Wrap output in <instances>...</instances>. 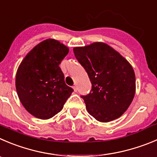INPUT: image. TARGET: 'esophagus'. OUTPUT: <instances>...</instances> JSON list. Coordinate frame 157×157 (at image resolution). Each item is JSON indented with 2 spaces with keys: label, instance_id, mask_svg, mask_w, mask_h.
<instances>
[{
  "label": "esophagus",
  "instance_id": "esophagus-1",
  "mask_svg": "<svg viewBox=\"0 0 157 157\" xmlns=\"http://www.w3.org/2000/svg\"><path fill=\"white\" fill-rule=\"evenodd\" d=\"M73 88H74V91H75V92H77V85H74V86H73Z\"/></svg>",
  "mask_w": 157,
  "mask_h": 157
}]
</instances>
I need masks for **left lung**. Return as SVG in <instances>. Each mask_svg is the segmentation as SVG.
Masks as SVG:
<instances>
[{"instance_id": "left-lung-1", "label": "left lung", "mask_w": 157, "mask_h": 157, "mask_svg": "<svg viewBox=\"0 0 157 157\" xmlns=\"http://www.w3.org/2000/svg\"><path fill=\"white\" fill-rule=\"evenodd\" d=\"M87 73L91 90L81 95L90 115L101 122L119 118L128 109L136 91L132 67L118 52L102 42L74 49Z\"/></svg>"}]
</instances>
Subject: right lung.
Returning a JSON list of instances; mask_svg holds the SVG:
<instances>
[{
    "label": "right lung",
    "mask_w": 157,
    "mask_h": 157,
    "mask_svg": "<svg viewBox=\"0 0 157 157\" xmlns=\"http://www.w3.org/2000/svg\"><path fill=\"white\" fill-rule=\"evenodd\" d=\"M69 49L54 39L37 45L25 57L16 74V90L32 115L48 119L59 112L74 89L66 84L59 65Z\"/></svg>",
    "instance_id": "right-lung-1"
}]
</instances>
